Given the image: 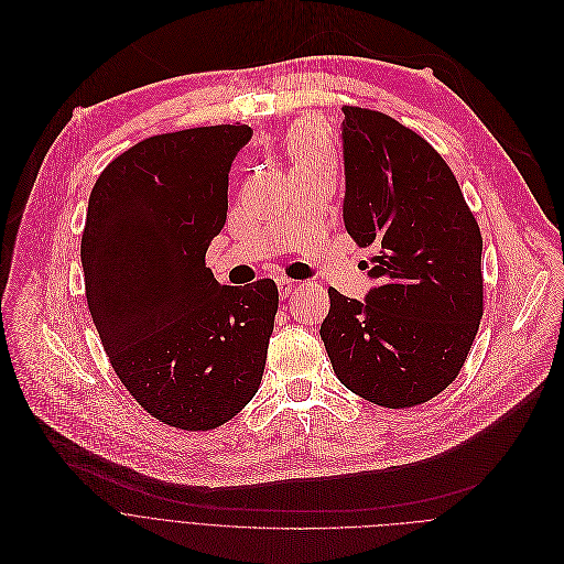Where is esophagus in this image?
<instances>
[{"mask_svg":"<svg viewBox=\"0 0 564 564\" xmlns=\"http://www.w3.org/2000/svg\"><path fill=\"white\" fill-rule=\"evenodd\" d=\"M297 286V282H293V280H289V278H280L278 280V291H280V297L282 300H286L291 293H293V289Z\"/></svg>","mask_w":564,"mask_h":564,"instance_id":"esophagus-1","label":"esophagus"}]
</instances>
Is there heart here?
Returning a JSON list of instances; mask_svg holds the SVG:
<instances>
[{
  "mask_svg": "<svg viewBox=\"0 0 564 564\" xmlns=\"http://www.w3.org/2000/svg\"><path fill=\"white\" fill-rule=\"evenodd\" d=\"M293 169H335V153L319 129L304 124L297 127L286 142Z\"/></svg>",
  "mask_w": 564,
  "mask_h": 564,
  "instance_id": "1",
  "label": "heart"
}]
</instances>
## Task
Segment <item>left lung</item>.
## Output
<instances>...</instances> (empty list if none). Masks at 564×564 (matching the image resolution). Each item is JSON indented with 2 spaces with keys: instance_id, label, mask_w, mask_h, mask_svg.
I'll list each match as a JSON object with an SVG mask.
<instances>
[{
  "instance_id": "obj_1",
  "label": "left lung",
  "mask_w": 564,
  "mask_h": 564,
  "mask_svg": "<svg viewBox=\"0 0 564 564\" xmlns=\"http://www.w3.org/2000/svg\"><path fill=\"white\" fill-rule=\"evenodd\" d=\"M345 227L373 247L365 302L328 289L319 337L356 395L406 409L460 373L482 319V236L456 175L415 131L343 106Z\"/></svg>"
}]
</instances>
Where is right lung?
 <instances>
[{"mask_svg":"<svg viewBox=\"0 0 564 564\" xmlns=\"http://www.w3.org/2000/svg\"><path fill=\"white\" fill-rule=\"evenodd\" d=\"M251 135L247 124H217L147 138L88 197L82 267L104 351L147 413L184 431L238 415L267 365L275 282L224 286L204 260Z\"/></svg>","mask_w":564,"mask_h":564,"instance_id":"obj_1","label":"right lung"}]
</instances>
